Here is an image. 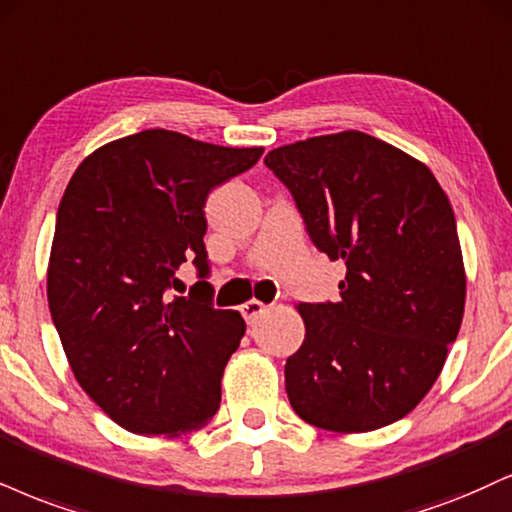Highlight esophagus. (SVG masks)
<instances>
[{"label":"esophagus","mask_w":512,"mask_h":512,"mask_svg":"<svg viewBox=\"0 0 512 512\" xmlns=\"http://www.w3.org/2000/svg\"><path fill=\"white\" fill-rule=\"evenodd\" d=\"M263 313H266V304H261V301H256V299L246 301V304L242 306V315L249 325H254Z\"/></svg>","instance_id":"obj_1"}]
</instances>
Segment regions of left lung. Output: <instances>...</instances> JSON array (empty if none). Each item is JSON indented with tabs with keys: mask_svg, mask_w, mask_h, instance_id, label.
Masks as SVG:
<instances>
[{
	"mask_svg": "<svg viewBox=\"0 0 512 512\" xmlns=\"http://www.w3.org/2000/svg\"><path fill=\"white\" fill-rule=\"evenodd\" d=\"M266 166L306 232L346 263L337 304H299L306 339L287 358L294 413L332 432L406 418L437 382L465 308L449 197L425 163L358 130L287 144Z\"/></svg>",
	"mask_w": 512,
	"mask_h": 512,
	"instance_id": "8db88e82",
	"label": "left lung"
}]
</instances>
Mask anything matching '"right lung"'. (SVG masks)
Returning <instances> with one entry per match:
<instances>
[{
	"instance_id": "right-lung-1",
	"label": "right lung",
	"mask_w": 512,
	"mask_h": 512,
	"mask_svg": "<svg viewBox=\"0 0 512 512\" xmlns=\"http://www.w3.org/2000/svg\"><path fill=\"white\" fill-rule=\"evenodd\" d=\"M261 154L142 130L99 147L68 182L49 256V311L75 380L123 430L178 437L216 415L246 325L213 306L204 206ZM187 257L200 282L170 297Z\"/></svg>"
}]
</instances>
